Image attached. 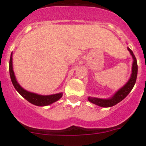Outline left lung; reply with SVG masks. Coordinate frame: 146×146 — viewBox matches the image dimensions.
<instances>
[{
  "mask_svg": "<svg viewBox=\"0 0 146 146\" xmlns=\"http://www.w3.org/2000/svg\"><path fill=\"white\" fill-rule=\"evenodd\" d=\"M127 49L129 51L130 54H131V56H132V58H133L132 70H131V75L130 79L129 80L128 82H126V84L121 88L120 90H118L111 98L104 99L89 96L88 99V101L90 102L96 104L98 106L103 107V108H109V107L114 106L116 104L119 103L121 101H122L124 98H126V96L132 90L135 82H136L137 75V63L136 58H135L133 52L129 47H127Z\"/></svg>",
  "mask_w": 146,
  "mask_h": 146,
  "instance_id": "left-lung-1",
  "label": "left lung"
}]
</instances>
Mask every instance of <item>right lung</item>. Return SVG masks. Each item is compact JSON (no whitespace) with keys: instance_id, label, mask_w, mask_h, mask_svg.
<instances>
[{"instance_id":"1","label":"right lung","mask_w":146,"mask_h":146,"mask_svg":"<svg viewBox=\"0 0 146 146\" xmlns=\"http://www.w3.org/2000/svg\"><path fill=\"white\" fill-rule=\"evenodd\" d=\"M9 74L13 86H14L15 89L17 91V92L23 97L25 98L27 101H28L29 102L31 103V104H35L36 106H47V105L51 104L53 102H55L58 101V99H60L62 97V95H63L62 93L52 94V95L43 96V95H39V94L29 92V91H26L24 88H23L20 86V84L18 83L17 81L15 73H14V71H13L12 53H11L9 60Z\"/></svg>"}]
</instances>
